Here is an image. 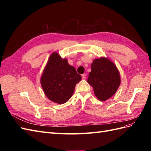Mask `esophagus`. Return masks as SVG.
Instances as JSON below:
<instances>
[{"label":"esophagus","mask_w":151,"mask_h":151,"mask_svg":"<svg viewBox=\"0 0 151 151\" xmlns=\"http://www.w3.org/2000/svg\"><path fill=\"white\" fill-rule=\"evenodd\" d=\"M86 74H82V79H86Z\"/></svg>","instance_id":"1"}]
</instances>
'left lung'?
Here are the masks:
<instances>
[{
    "label": "left lung",
    "instance_id": "1",
    "mask_svg": "<svg viewBox=\"0 0 151 151\" xmlns=\"http://www.w3.org/2000/svg\"><path fill=\"white\" fill-rule=\"evenodd\" d=\"M88 83L97 98L104 101L116 93L121 83L120 75L115 63L108 58H96L91 64Z\"/></svg>",
    "mask_w": 151,
    "mask_h": 151
}]
</instances>
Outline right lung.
Instances as JSON below:
<instances>
[{"label":"right lung","mask_w":151,"mask_h":151,"mask_svg":"<svg viewBox=\"0 0 151 151\" xmlns=\"http://www.w3.org/2000/svg\"><path fill=\"white\" fill-rule=\"evenodd\" d=\"M76 68L57 52L50 55L42 77L41 85L46 96L58 104L67 102L74 92L76 84L81 80Z\"/></svg>","instance_id":"1"}]
</instances>
